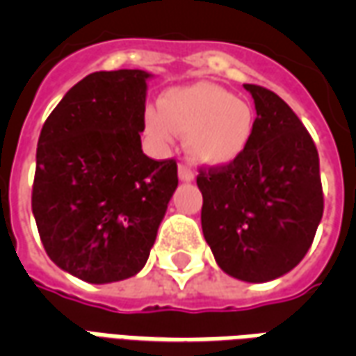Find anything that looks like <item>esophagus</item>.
I'll use <instances>...</instances> for the list:
<instances>
[{"instance_id": "34e87169", "label": "esophagus", "mask_w": 356, "mask_h": 356, "mask_svg": "<svg viewBox=\"0 0 356 356\" xmlns=\"http://www.w3.org/2000/svg\"><path fill=\"white\" fill-rule=\"evenodd\" d=\"M179 179L183 183H191V181H194V171L185 163H179Z\"/></svg>"}]
</instances>
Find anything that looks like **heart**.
<instances>
[{
	"mask_svg": "<svg viewBox=\"0 0 356 356\" xmlns=\"http://www.w3.org/2000/svg\"><path fill=\"white\" fill-rule=\"evenodd\" d=\"M145 127L158 147L173 145L186 135V152L200 165H231L252 143L255 112L252 104L229 89L198 81L165 91L160 110L147 108Z\"/></svg>",
	"mask_w": 356,
	"mask_h": 356,
	"instance_id": "obj_1",
	"label": "heart"
}]
</instances>
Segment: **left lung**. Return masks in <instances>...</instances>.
Masks as SVG:
<instances>
[{
    "mask_svg": "<svg viewBox=\"0 0 356 356\" xmlns=\"http://www.w3.org/2000/svg\"><path fill=\"white\" fill-rule=\"evenodd\" d=\"M255 104L244 156L200 171L202 231L223 273L268 282L296 267L313 244L324 209L318 152L296 112L273 91L246 83Z\"/></svg>",
    "mask_w": 356,
    "mask_h": 356,
    "instance_id": "obj_1",
    "label": "left lung"
}]
</instances>
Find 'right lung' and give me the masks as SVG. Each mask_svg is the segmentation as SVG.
Instances as JSON below:
<instances>
[{
  "mask_svg": "<svg viewBox=\"0 0 356 356\" xmlns=\"http://www.w3.org/2000/svg\"><path fill=\"white\" fill-rule=\"evenodd\" d=\"M145 70L93 72L63 97L40 133L32 213L58 268L89 284L145 267L177 163L143 152Z\"/></svg>",
  "mask_w": 356,
  "mask_h": 356,
  "instance_id": "add662e5",
  "label": "right lung"
}]
</instances>
